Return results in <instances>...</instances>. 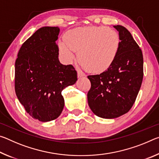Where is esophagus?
Wrapping results in <instances>:
<instances>
[{
    "instance_id": "34e87169",
    "label": "esophagus",
    "mask_w": 159,
    "mask_h": 159,
    "mask_svg": "<svg viewBox=\"0 0 159 159\" xmlns=\"http://www.w3.org/2000/svg\"><path fill=\"white\" fill-rule=\"evenodd\" d=\"M77 76H78V78H79V79H80V78H82V77L84 76V75H83L82 73H80V72L78 71V73H77Z\"/></svg>"
}]
</instances>
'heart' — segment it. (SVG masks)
I'll list each match as a JSON object with an SVG mask.
<instances>
[{"instance_id": "heart-1", "label": "heart", "mask_w": 159, "mask_h": 159, "mask_svg": "<svg viewBox=\"0 0 159 159\" xmlns=\"http://www.w3.org/2000/svg\"><path fill=\"white\" fill-rule=\"evenodd\" d=\"M120 37L114 29L105 26H86L69 31L65 40L58 43L61 58L67 64L78 60L83 69L93 74L108 69L116 58Z\"/></svg>"}]
</instances>
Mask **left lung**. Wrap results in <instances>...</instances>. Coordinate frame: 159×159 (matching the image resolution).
<instances>
[{
    "label": "left lung",
    "instance_id": "8db88e82",
    "mask_svg": "<svg viewBox=\"0 0 159 159\" xmlns=\"http://www.w3.org/2000/svg\"><path fill=\"white\" fill-rule=\"evenodd\" d=\"M120 37V46L114 63L100 74L88 76L90 109L103 118H115L130 111L143 79V55L127 29L114 26Z\"/></svg>",
    "mask_w": 159,
    "mask_h": 159
}]
</instances>
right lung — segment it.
I'll return each instance as SVG.
<instances>
[{
	"label": "right lung",
	"instance_id": "obj_1",
	"mask_svg": "<svg viewBox=\"0 0 159 159\" xmlns=\"http://www.w3.org/2000/svg\"><path fill=\"white\" fill-rule=\"evenodd\" d=\"M59 33L57 26L38 29L21 45L15 61L16 95L26 111L42 122L59 117L64 106L61 91L77 80L74 67L59 60Z\"/></svg>",
	"mask_w": 159,
	"mask_h": 159
}]
</instances>
